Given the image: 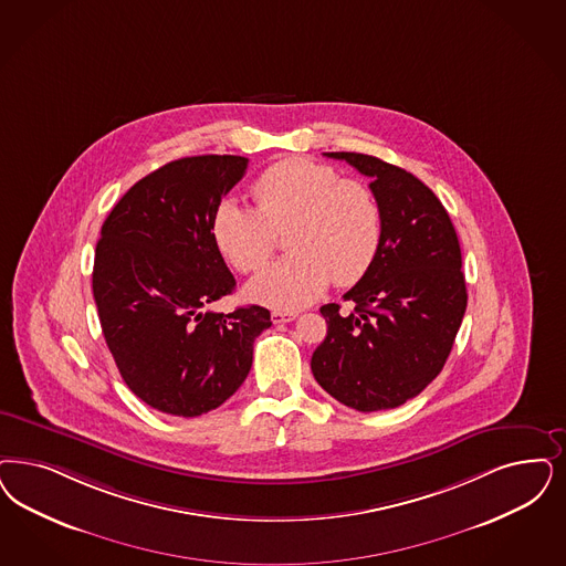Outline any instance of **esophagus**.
<instances>
[{
  "label": "esophagus",
  "instance_id": "34e87169",
  "mask_svg": "<svg viewBox=\"0 0 566 566\" xmlns=\"http://www.w3.org/2000/svg\"><path fill=\"white\" fill-rule=\"evenodd\" d=\"M296 317V313L293 312H273L272 322L273 324H286V322H293Z\"/></svg>",
  "mask_w": 566,
  "mask_h": 566
}]
</instances>
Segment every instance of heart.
I'll return each instance as SVG.
<instances>
[{"label": "heart", "instance_id": "1", "mask_svg": "<svg viewBox=\"0 0 566 566\" xmlns=\"http://www.w3.org/2000/svg\"><path fill=\"white\" fill-rule=\"evenodd\" d=\"M256 211L223 200L213 217L217 249L238 272L265 270L275 234L291 254L249 286L254 301L298 310L326 286H352L370 270L382 240V211L368 186L310 158H286L253 184Z\"/></svg>", "mask_w": 566, "mask_h": 566}]
</instances>
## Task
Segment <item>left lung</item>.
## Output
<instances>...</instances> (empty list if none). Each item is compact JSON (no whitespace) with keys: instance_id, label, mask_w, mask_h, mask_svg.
<instances>
[{"instance_id":"obj_1","label":"left lung","mask_w":566,"mask_h":566,"mask_svg":"<svg viewBox=\"0 0 566 566\" xmlns=\"http://www.w3.org/2000/svg\"><path fill=\"white\" fill-rule=\"evenodd\" d=\"M370 177L382 211L380 249L345 294L352 313L328 303V334L313 352L319 387L357 411L392 410L443 370L467 312L458 234L446 207L416 176L380 158L324 153Z\"/></svg>"}]
</instances>
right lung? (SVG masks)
<instances>
[{"mask_svg": "<svg viewBox=\"0 0 566 566\" xmlns=\"http://www.w3.org/2000/svg\"><path fill=\"white\" fill-rule=\"evenodd\" d=\"M249 158L186 156L142 177L106 217L92 286L99 326L125 385L150 408L195 418L234 395L253 366L265 307H207L234 275L213 238L221 198Z\"/></svg>", "mask_w": 566, "mask_h": 566, "instance_id": "1", "label": "right lung"}]
</instances>
